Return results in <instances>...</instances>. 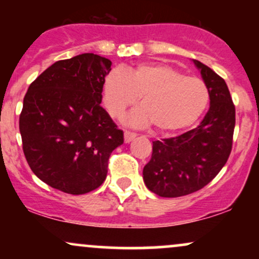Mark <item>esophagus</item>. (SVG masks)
<instances>
[{
	"label": "esophagus",
	"mask_w": 259,
	"mask_h": 259,
	"mask_svg": "<svg viewBox=\"0 0 259 259\" xmlns=\"http://www.w3.org/2000/svg\"><path fill=\"white\" fill-rule=\"evenodd\" d=\"M136 138V134L135 133H130V132H125L124 133V141L126 142V144H129L130 141H133L134 139Z\"/></svg>",
	"instance_id": "esophagus-1"
}]
</instances>
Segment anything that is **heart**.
I'll use <instances>...</instances> for the list:
<instances>
[{"label":"heart","instance_id":"heart-1","mask_svg":"<svg viewBox=\"0 0 259 259\" xmlns=\"http://www.w3.org/2000/svg\"><path fill=\"white\" fill-rule=\"evenodd\" d=\"M141 97L142 106L125 118L127 124L145 126L153 123L163 133L192 125L204 112L209 90L201 78L184 75L160 63L139 64L134 69H113L103 81V105L113 118Z\"/></svg>","mask_w":259,"mask_h":259}]
</instances>
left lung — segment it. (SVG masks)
Listing matches in <instances>:
<instances>
[{"label":"left lung","mask_w":259,"mask_h":259,"mask_svg":"<svg viewBox=\"0 0 259 259\" xmlns=\"http://www.w3.org/2000/svg\"><path fill=\"white\" fill-rule=\"evenodd\" d=\"M209 90V109L200 125L179 136L153 141L152 157L144 167L147 189L160 197H180L198 191L222 170L230 156L235 106L224 79L198 61Z\"/></svg>","instance_id":"obj_1"}]
</instances>
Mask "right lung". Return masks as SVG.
<instances>
[{
  "instance_id": "1",
  "label": "right lung",
  "mask_w": 259,
  "mask_h": 259,
  "mask_svg": "<svg viewBox=\"0 0 259 259\" xmlns=\"http://www.w3.org/2000/svg\"><path fill=\"white\" fill-rule=\"evenodd\" d=\"M112 62L82 53L53 63L29 86L19 117L23 151L40 180L65 194L102 185L108 159L124 142L101 107Z\"/></svg>"
}]
</instances>
